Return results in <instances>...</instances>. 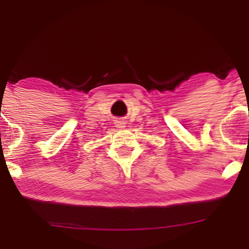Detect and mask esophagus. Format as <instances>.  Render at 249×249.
<instances>
[{"label": "esophagus", "instance_id": "obj_1", "mask_svg": "<svg viewBox=\"0 0 249 249\" xmlns=\"http://www.w3.org/2000/svg\"><path fill=\"white\" fill-rule=\"evenodd\" d=\"M115 127H117V128H120V129L124 128V127H125V122H124V121H121V120L115 121Z\"/></svg>", "mask_w": 249, "mask_h": 249}]
</instances>
